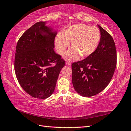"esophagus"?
I'll use <instances>...</instances> for the list:
<instances>
[{"label": "esophagus", "instance_id": "1", "mask_svg": "<svg viewBox=\"0 0 131 131\" xmlns=\"http://www.w3.org/2000/svg\"><path fill=\"white\" fill-rule=\"evenodd\" d=\"M66 65L68 66H70L71 65V63L70 62H69V61H67V62H66Z\"/></svg>", "mask_w": 131, "mask_h": 131}]
</instances>
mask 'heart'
<instances>
[{"label": "heart", "mask_w": 131, "mask_h": 131, "mask_svg": "<svg viewBox=\"0 0 131 131\" xmlns=\"http://www.w3.org/2000/svg\"><path fill=\"white\" fill-rule=\"evenodd\" d=\"M101 39L99 29L84 24H75L66 30L64 36L58 35L55 44L58 53L62 55L71 42L72 48L64 55L68 61L77 60L80 56L86 58L92 54L98 47Z\"/></svg>", "instance_id": "heart-1"}]
</instances>
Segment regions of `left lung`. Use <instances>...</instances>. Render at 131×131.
Wrapping results in <instances>:
<instances>
[{
  "label": "left lung",
  "instance_id": "left-lung-1",
  "mask_svg": "<svg viewBox=\"0 0 131 131\" xmlns=\"http://www.w3.org/2000/svg\"><path fill=\"white\" fill-rule=\"evenodd\" d=\"M101 39L90 56L72 63V82L77 92L91 97L102 91L109 84L116 65V51L112 36L98 25Z\"/></svg>",
  "mask_w": 131,
  "mask_h": 131
}]
</instances>
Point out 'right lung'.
Here are the masks:
<instances>
[{
  "instance_id": "add662e5",
  "label": "right lung",
  "mask_w": 131,
  "mask_h": 131,
  "mask_svg": "<svg viewBox=\"0 0 131 131\" xmlns=\"http://www.w3.org/2000/svg\"><path fill=\"white\" fill-rule=\"evenodd\" d=\"M57 31L38 22L25 32L17 43L15 71L21 87L35 98L45 99L53 93L65 61L54 51Z\"/></svg>"
}]
</instances>
